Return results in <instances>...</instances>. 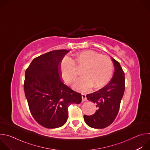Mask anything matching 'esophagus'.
<instances>
[{
	"mask_svg": "<svg viewBox=\"0 0 150 150\" xmlns=\"http://www.w3.org/2000/svg\"><path fill=\"white\" fill-rule=\"evenodd\" d=\"M81 96H82V101H85L87 100L86 95H85V94H83V93H82Z\"/></svg>",
	"mask_w": 150,
	"mask_h": 150,
	"instance_id": "esophagus-1",
	"label": "esophagus"
}]
</instances>
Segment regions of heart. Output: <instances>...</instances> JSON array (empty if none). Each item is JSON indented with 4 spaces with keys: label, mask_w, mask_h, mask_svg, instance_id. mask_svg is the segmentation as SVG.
I'll use <instances>...</instances> for the list:
<instances>
[{
    "label": "heart",
    "mask_w": 150,
    "mask_h": 150,
    "mask_svg": "<svg viewBox=\"0 0 150 150\" xmlns=\"http://www.w3.org/2000/svg\"><path fill=\"white\" fill-rule=\"evenodd\" d=\"M76 65L83 68V76L74 83V87L81 91H87L93 86L95 88L103 87L110 79L113 71V63L109 56L94 50H83L75 54V61L68 56L62 59L60 72L66 83H71L77 76Z\"/></svg>",
    "instance_id": "b5f03b06"
}]
</instances>
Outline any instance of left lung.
Masks as SVG:
<instances>
[{"mask_svg":"<svg viewBox=\"0 0 150 150\" xmlns=\"http://www.w3.org/2000/svg\"><path fill=\"white\" fill-rule=\"evenodd\" d=\"M115 73L112 79L100 90L87 95V98L96 105L97 110L91 116L84 115V120L89 126L103 129L111 125L120 108L125 88V73L120 63L112 58Z\"/></svg>","mask_w":150,"mask_h":150,"instance_id":"1","label":"left lung"}]
</instances>
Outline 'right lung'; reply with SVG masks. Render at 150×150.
Returning a JSON list of instances; mask_svg holds the SVG:
<instances>
[{"mask_svg":"<svg viewBox=\"0 0 150 150\" xmlns=\"http://www.w3.org/2000/svg\"><path fill=\"white\" fill-rule=\"evenodd\" d=\"M69 51L53 50L34 58L25 71L24 92L35 120L49 129L60 127L68 119L70 104H79L81 94L64 84L60 63Z\"/></svg>","mask_w":150,"mask_h":150,"instance_id":"right-lung-1","label":"right lung"}]
</instances>
